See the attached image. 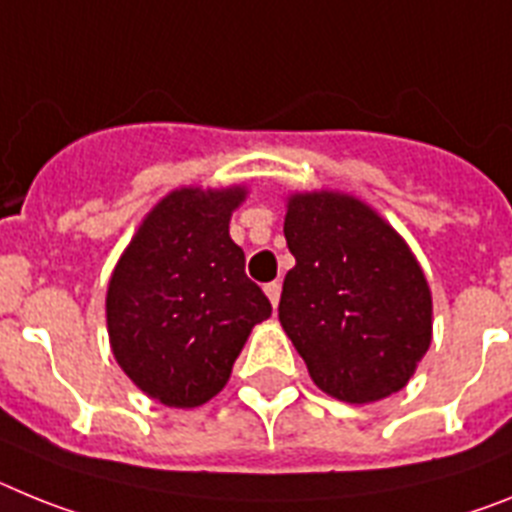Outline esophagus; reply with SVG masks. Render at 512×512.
<instances>
[{
    "label": "esophagus",
    "instance_id": "34e87169",
    "mask_svg": "<svg viewBox=\"0 0 512 512\" xmlns=\"http://www.w3.org/2000/svg\"><path fill=\"white\" fill-rule=\"evenodd\" d=\"M265 293H268L270 304L278 306V301H281V283H278V281L268 283V286H265Z\"/></svg>",
    "mask_w": 512,
    "mask_h": 512
}]
</instances>
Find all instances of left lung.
Masks as SVG:
<instances>
[{
  "instance_id": "8db88e82",
  "label": "left lung",
  "mask_w": 512,
  "mask_h": 512,
  "mask_svg": "<svg viewBox=\"0 0 512 512\" xmlns=\"http://www.w3.org/2000/svg\"><path fill=\"white\" fill-rule=\"evenodd\" d=\"M283 234L296 265L278 319L311 381L348 404L404 389L433 340V293L410 244L340 190L288 195Z\"/></svg>"
}]
</instances>
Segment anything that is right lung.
<instances>
[{
	"label": "right lung",
	"mask_w": 512,
	"mask_h": 512,
	"mask_svg": "<svg viewBox=\"0 0 512 512\" xmlns=\"http://www.w3.org/2000/svg\"><path fill=\"white\" fill-rule=\"evenodd\" d=\"M244 185L177 188L151 208L115 262L105 296L110 350L159 404L190 410L226 386L268 296L229 237Z\"/></svg>",
	"instance_id": "1"
}]
</instances>
